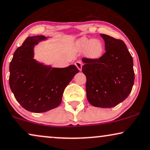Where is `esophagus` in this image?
I'll use <instances>...</instances> for the list:
<instances>
[{"label":"esophagus","mask_w":150,"mask_h":150,"mask_svg":"<svg viewBox=\"0 0 150 150\" xmlns=\"http://www.w3.org/2000/svg\"><path fill=\"white\" fill-rule=\"evenodd\" d=\"M75 64L77 67V69H78L79 71H81V68H82V63H81L80 61H77L75 63Z\"/></svg>","instance_id":"obj_1"}]
</instances>
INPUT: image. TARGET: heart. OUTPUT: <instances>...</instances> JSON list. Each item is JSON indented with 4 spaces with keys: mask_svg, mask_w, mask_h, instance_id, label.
Instances as JSON below:
<instances>
[{
    "mask_svg": "<svg viewBox=\"0 0 150 150\" xmlns=\"http://www.w3.org/2000/svg\"><path fill=\"white\" fill-rule=\"evenodd\" d=\"M77 48L80 51H86L87 56L93 59L100 58L104 52L102 42L99 40L88 39L86 38H83L77 42Z\"/></svg>",
    "mask_w": 150,
    "mask_h": 150,
    "instance_id": "b5f03b06",
    "label": "heart"
}]
</instances>
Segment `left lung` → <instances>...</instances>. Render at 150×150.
<instances>
[{
	"label": "left lung",
	"instance_id": "8db88e82",
	"mask_svg": "<svg viewBox=\"0 0 150 150\" xmlns=\"http://www.w3.org/2000/svg\"><path fill=\"white\" fill-rule=\"evenodd\" d=\"M105 53L100 58L83 57L88 101L93 106L112 108L128 97L134 81L133 59L122 40L101 34Z\"/></svg>",
	"mask_w": 150,
	"mask_h": 150
}]
</instances>
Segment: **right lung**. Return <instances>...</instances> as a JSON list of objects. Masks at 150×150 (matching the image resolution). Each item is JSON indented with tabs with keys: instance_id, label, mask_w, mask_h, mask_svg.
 <instances>
[{
	"instance_id": "obj_1",
	"label": "right lung",
	"mask_w": 150,
	"mask_h": 150,
	"mask_svg": "<svg viewBox=\"0 0 150 150\" xmlns=\"http://www.w3.org/2000/svg\"><path fill=\"white\" fill-rule=\"evenodd\" d=\"M46 38L28 37L13 53L9 64V86L18 102L28 111L45 112L58 106L64 91L79 70L75 65L51 68L38 63L33 47Z\"/></svg>"
}]
</instances>
